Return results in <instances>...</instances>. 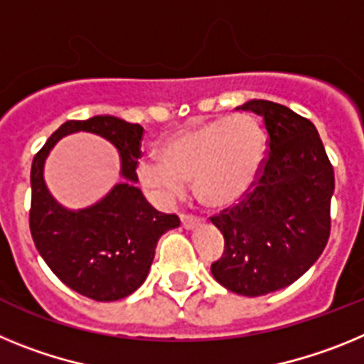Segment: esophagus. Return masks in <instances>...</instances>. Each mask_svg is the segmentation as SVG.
Returning a JSON list of instances; mask_svg holds the SVG:
<instances>
[{
	"label": "esophagus",
	"mask_w": 364,
	"mask_h": 364,
	"mask_svg": "<svg viewBox=\"0 0 364 364\" xmlns=\"http://www.w3.org/2000/svg\"><path fill=\"white\" fill-rule=\"evenodd\" d=\"M180 222H182V226H184L186 230H195V228H198L202 224L200 218L189 217V215H180Z\"/></svg>",
	"instance_id": "esophagus-1"
}]
</instances>
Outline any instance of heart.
Returning <instances> with one entry per match:
<instances>
[{
	"mask_svg": "<svg viewBox=\"0 0 364 364\" xmlns=\"http://www.w3.org/2000/svg\"><path fill=\"white\" fill-rule=\"evenodd\" d=\"M160 160H142L138 180L162 200H173L193 180L195 197L211 210L242 200L255 186L266 156L264 131L247 114L189 125L167 138Z\"/></svg>",
	"mask_w": 364,
	"mask_h": 364,
	"instance_id": "obj_1",
	"label": "heart"
}]
</instances>
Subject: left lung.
<instances>
[{"mask_svg": "<svg viewBox=\"0 0 364 364\" xmlns=\"http://www.w3.org/2000/svg\"><path fill=\"white\" fill-rule=\"evenodd\" d=\"M239 109L264 120L268 156L247 197L211 218L226 242L211 273L233 294L260 297L297 281L323 253L333 167L310 120L268 100Z\"/></svg>", "mask_w": 364, "mask_h": 364, "instance_id": "obj_1", "label": "left lung"}]
</instances>
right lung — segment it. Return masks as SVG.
I'll list each match as a JSON object with an SVG mask.
<instances>
[{
	"label": "right lung",
	"instance_id": "obj_1",
	"mask_svg": "<svg viewBox=\"0 0 364 364\" xmlns=\"http://www.w3.org/2000/svg\"><path fill=\"white\" fill-rule=\"evenodd\" d=\"M98 134L117 147L122 180L95 205L69 210L44 182V162L67 134ZM144 127L111 114L69 120L58 127L31 169V233L38 252L70 290L92 301L111 302L136 291L147 279L156 242L180 226L176 215L160 213L136 188Z\"/></svg>",
	"mask_w": 364,
	"mask_h": 364
}]
</instances>
